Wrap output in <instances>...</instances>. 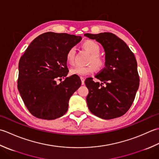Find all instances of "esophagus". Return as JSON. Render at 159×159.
Returning a JSON list of instances; mask_svg holds the SVG:
<instances>
[{
    "label": "esophagus",
    "instance_id": "esophagus-1",
    "mask_svg": "<svg viewBox=\"0 0 159 159\" xmlns=\"http://www.w3.org/2000/svg\"><path fill=\"white\" fill-rule=\"evenodd\" d=\"M80 79H81V81H82V85H84L85 79H84V77H80Z\"/></svg>",
    "mask_w": 159,
    "mask_h": 159
}]
</instances>
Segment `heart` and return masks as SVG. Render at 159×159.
<instances>
[{
    "mask_svg": "<svg viewBox=\"0 0 159 159\" xmlns=\"http://www.w3.org/2000/svg\"><path fill=\"white\" fill-rule=\"evenodd\" d=\"M82 47L85 50L91 55L89 59V62L90 64L87 66H76L71 68L70 70V73L71 75H77L79 76H86L90 75L94 72L95 68L97 70H100L104 66V60L103 58L99 56L100 53V46L97 42L94 40H86L82 44ZM75 47L70 48L67 51L66 55V59L68 63L70 64H74V59H75Z\"/></svg>",
    "mask_w": 159,
    "mask_h": 159,
    "instance_id": "1",
    "label": "heart"
}]
</instances>
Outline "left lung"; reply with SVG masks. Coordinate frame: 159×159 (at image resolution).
<instances>
[{
  "label": "left lung",
  "mask_w": 159,
  "mask_h": 159,
  "mask_svg": "<svg viewBox=\"0 0 159 159\" xmlns=\"http://www.w3.org/2000/svg\"><path fill=\"white\" fill-rule=\"evenodd\" d=\"M84 35L101 43L106 53L105 67L95 77L102 83L88 77L87 105L93 115L112 119L125 114L133 103L139 86L137 62L121 39L109 32Z\"/></svg>",
  "instance_id": "left-lung-1"
}]
</instances>
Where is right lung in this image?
<instances>
[{"label":"right lung","mask_w":159,"mask_h":159,"mask_svg":"<svg viewBox=\"0 0 159 159\" xmlns=\"http://www.w3.org/2000/svg\"><path fill=\"white\" fill-rule=\"evenodd\" d=\"M82 40L65 33L47 32L38 36L21 56L18 89L32 115L52 120L67 112L69 101L82 82L77 75L66 77V55ZM64 79L57 84V79Z\"/></svg>","instance_id":"1"}]
</instances>
